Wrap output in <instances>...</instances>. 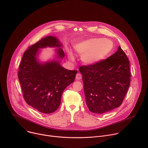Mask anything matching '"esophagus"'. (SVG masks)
Returning a JSON list of instances; mask_svg holds the SVG:
<instances>
[{
	"instance_id": "esophagus-1",
	"label": "esophagus",
	"mask_w": 148,
	"mask_h": 148,
	"mask_svg": "<svg viewBox=\"0 0 148 148\" xmlns=\"http://www.w3.org/2000/svg\"><path fill=\"white\" fill-rule=\"evenodd\" d=\"M81 78H82V75H81V74L80 73H77V74H76L75 79H76L77 80H80V79H81Z\"/></svg>"
}]
</instances>
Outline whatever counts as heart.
<instances>
[{"label": "heart", "instance_id": "b5f03b06", "mask_svg": "<svg viewBox=\"0 0 148 148\" xmlns=\"http://www.w3.org/2000/svg\"><path fill=\"white\" fill-rule=\"evenodd\" d=\"M113 48L112 42L108 39L92 38L82 41L74 46L75 51L82 56V61L87 64H94L106 57ZM71 60L74 57L70 54Z\"/></svg>", "mask_w": 148, "mask_h": 148}]
</instances>
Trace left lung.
Listing matches in <instances>:
<instances>
[{
  "mask_svg": "<svg viewBox=\"0 0 148 148\" xmlns=\"http://www.w3.org/2000/svg\"><path fill=\"white\" fill-rule=\"evenodd\" d=\"M89 110L103 114L119 107L131 82L130 61L120 46L107 59L79 67Z\"/></svg>",
  "mask_w": 148,
  "mask_h": 148,
  "instance_id": "1",
  "label": "left lung"
}]
</instances>
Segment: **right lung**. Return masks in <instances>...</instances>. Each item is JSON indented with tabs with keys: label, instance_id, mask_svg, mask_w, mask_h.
<instances>
[{
	"label": "right lung",
	"instance_id": "right-lung-1",
	"mask_svg": "<svg viewBox=\"0 0 148 148\" xmlns=\"http://www.w3.org/2000/svg\"><path fill=\"white\" fill-rule=\"evenodd\" d=\"M60 46L55 37L41 38L25 51L18 67V78L25 101L44 114L52 113L58 108L62 92L74 82L77 73V70L62 67L58 61L44 64L37 62L38 49ZM57 54L61 58L64 56L62 49H58Z\"/></svg>",
	"mask_w": 148,
	"mask_h": 148
}]
</instances>
